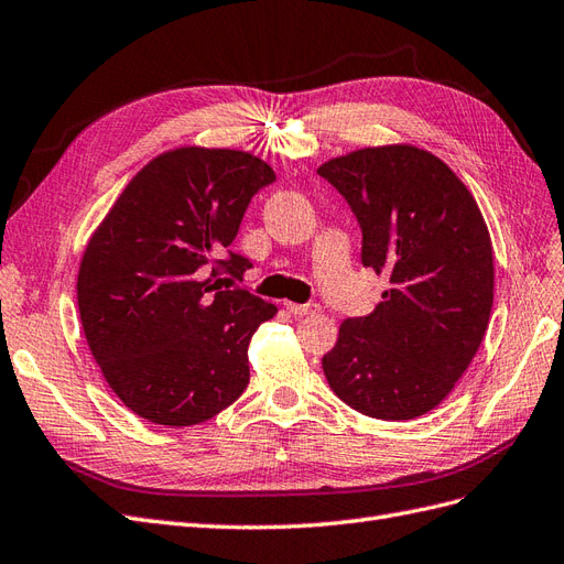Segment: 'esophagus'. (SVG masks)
I'll use <instances>...</instances> for the list:
<instances>
[{
    "label": "esophagus",
    "instance_id": "34e87169",
    "mask_svg": "<svg viewBox=\"0 0 564 564\" xmlns=\"http://www.w3.org/2000/svg\"><path fill=\"white\" fill-rule=\"evenodd\" d=\"M285 310L295 314V316H312V314H318L321 307L316 302H307V304H297V302H285Z\"/></svg>",
    "mask_w": 564,
    "mask_h": 564
}]
</instances>
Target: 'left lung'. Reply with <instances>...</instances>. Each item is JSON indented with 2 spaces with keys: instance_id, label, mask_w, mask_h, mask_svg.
<instances>
[{
  "instance_id": "8db88e82",
  "label": "left lung",
  "mask_w": 564,
  "mask_h": 564,
  "mask_svg": "<svg viewBox=\"0 0 564 564\" xmlns=\"http://www.w3.org/2000/svg\"><path fill=\"white\" fill-rule=\"evenodd\" d=\"M316 172L359 221L361 264L390 283L373 314L343 321L321 366L354 411L411 421L454 390L487 333V224L465 184L423 149H364Z\"/></svg>"
}]
</instances>
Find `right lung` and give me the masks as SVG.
<instances>
[{
  "label": "right lung",
  "mask_w": 564,
  "mask_h": 564,
  "mask_svg": "<svg viewBox=\"0 0 564 564\" xmlns=\"http://www.w3.org/2000/svg\"><path fill=\"white\" fill-rule=\"evenodd\" d=\"M273 182L250 153L176 149L127 184L91 236L79 318L110 390L137 415L196 425L248 388V343L279 310L243 285L221 288V276L240 281L252 267L231 243Z\"/></svg>",
  "instance_id": "right-lung-1"
}]
</instances>
